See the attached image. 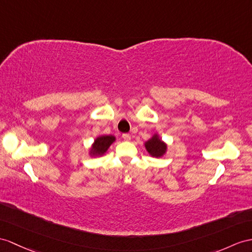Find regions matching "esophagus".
<instances>
[{"label": "esophagus", "mask_w": 252, "mask_h": 252, "mask_svg": "<svg viewBox=\"0 0 252 252\" xmlns=\"http://www.w3.org/2000/svg\"><path fill=\"white\" fill-rule=\"evenodd\" d=\"M122 138H123V140H124V141H130V136H129V134H128V133H124V134H123V136H122Z\"/></svg>", "instance_id": "34e87169"}]
</instances>
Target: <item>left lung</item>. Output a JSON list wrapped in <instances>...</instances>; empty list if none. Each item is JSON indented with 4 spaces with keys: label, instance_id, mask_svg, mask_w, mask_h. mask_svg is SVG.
Instances as JSON below:
<instances>
[{
    "label": "left lung",
    "instance_id": "left-lung-1",
    "mask_svg": "<svg viewBox=\"0 0 252 252\" xmlns=\"http://www.w3.org/2000/svg\"><path fill=\"white\" fill-rule=\"evenodd\" d=\"M144 146L147 153H149L152 157H155V158L163 157L168 150L167 143H165L164 141H162V139L157 132L153 134L149 140L145 141Z\"/></svg>",
    "mask_w": 252,
    "mask_h": 252
}]
</instances>
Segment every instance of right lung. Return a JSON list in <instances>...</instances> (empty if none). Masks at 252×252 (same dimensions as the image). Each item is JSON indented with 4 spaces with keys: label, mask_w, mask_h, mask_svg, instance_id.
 Returning <instances> with one entry per match:
<instances>
[{
    "label": "right lung",
    "mask_w": 252,
    "mask_h": 252,
    "mask_svg": "<svg viewBox=\"0 0 252 252\" xmlns=\"http://www.w3.org/2000/svg\"><path fill=\"white\" fill-rule=\"evenodd\" d=\"M116 138L112 134H101L98 136L93 144L91 145V149L89 150V155L91 157H100L103 156L109 150V147L111 146L113 142H115Z\"/></svg>",
    "instance_id": "add662e5"
}]
</instances>
